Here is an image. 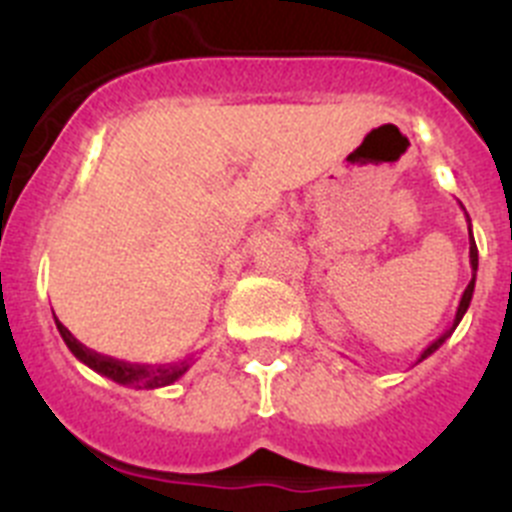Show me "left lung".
Returning <instances> with one entry per match:
<instances>
[{
	"instance_id": "8db88e82",
	"label": "left lung",
	"mask_w": 512,
	"mask_h": 512,
	"mask_svg": "<svg viewBox=\"0 0 512 512\" xmlns=\"http://www.w3.org/2000/svg\"><path fill=\"white\" fill-rule=\"evenodd\" d=\"M467 223H469V215H467ZM469 264H472V282L467 284V289H464V295H461V300H459V307H456V315H454V323L449 325V328L443 330L441 336L436 338V341L431 343V346L425 348L423 354L418 356V364L423 359H428V356L431 354H436L438 348L443 346V343H446V338H451V333H454L456 330V325L461 323V318H464V312L469 310V302H472V295H474V282H477V264H479V256H477V243H474V235H472V223H469Z\"/></svg>"
}]
</instances>
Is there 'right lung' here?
Wrapping results in <instances>:
<instances>
[{"label":"right lung","instance_id":"1","mask_svg":"<svg viewBox=\"0 0 512 512\" xmlns=\"http://www.w3.org/2000/svg\"><path fill=\"white\" fill-rule=\"evenodd\" d=\"M56 328L61 333L63 343L69 346L71 354L87 364L89 369H94L102 377L112 379L117 384H125V387H135V390H158V387H169L182 374L189 372V366L194 364V356H187V359L171 361V364H130V361L112 359V356H104L87 348L81 341H76L71 336V330L56 318Z\"/></svg>","mask_w":512,"mask_h":512}]
</instances>
